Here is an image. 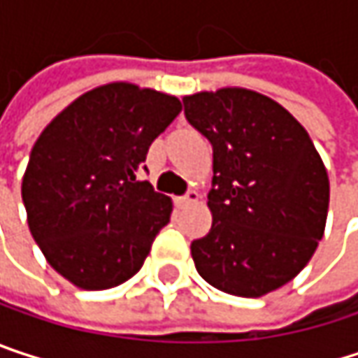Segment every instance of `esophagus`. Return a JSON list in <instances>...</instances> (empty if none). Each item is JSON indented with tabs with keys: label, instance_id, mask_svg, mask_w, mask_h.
<instances>
[{
	"label": "esophagus",
	"instance_id": "esophagus-1",
	"mask_svg": "<svg viewBox=\"0 0 358 358\" xmlns=\"http://www.w3.org/2000/svg\"><path fill=\"white\" fill-rule=\"evenodd\" d=\"M199 201V192L196 190H188L184 196H178L176 199V203H178V207H184V205H190V203H196Z\"/></svg>",
	"mask_w": 358,
	"mask_h": 358
}]
</instances>
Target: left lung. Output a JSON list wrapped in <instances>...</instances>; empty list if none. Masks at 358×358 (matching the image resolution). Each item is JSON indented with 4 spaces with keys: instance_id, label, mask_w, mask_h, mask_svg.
Returning <instances> with one entry per match:
<instances>
[{
    "instance_id": "1",
    "label": "left lung",
    "mask_w": 358,
    "mask_h": 358,
    "mask_svg": "<svg viewBox=\"0 0 358 358\" xmlns=\"http://www.w3.org/2000/svg\"><path fill=\"white\" fill-rule=\"evenodd\" d=\"M213 149L211 230L190 243L213 288L257 299L290 282L325 228L329 180L307 130L273 99L220 89L182 99Z\"/></svg>"
}]
</instances>
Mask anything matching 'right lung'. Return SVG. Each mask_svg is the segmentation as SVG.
I'll return each mask as SVG.
<instances>
[{
    "label": "right lung",
    "instance_id": "right-lung-1",
    "mask_svg": "<svg viewBox=\"0 0 358 358\" xmlns=\"http://www.w3.org/2000/svg\"><path fill=\"white\" fill-rule=\"evenodd\" d=\"M180 101L113 83L70 103L41 132L22 178L31 234L49 265L85 290L130 280L172 201L136 178Z\"/></svg>",
    "mask_w": 358,
    "mask_h": 358
}]
</instances>
